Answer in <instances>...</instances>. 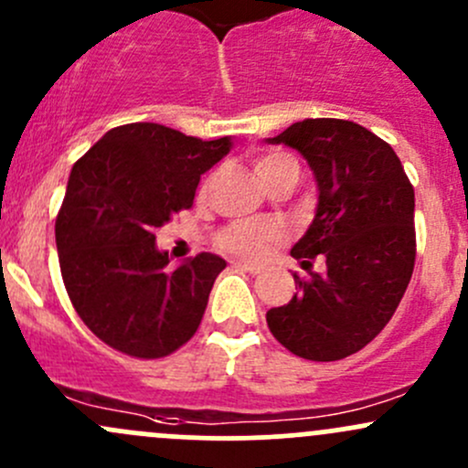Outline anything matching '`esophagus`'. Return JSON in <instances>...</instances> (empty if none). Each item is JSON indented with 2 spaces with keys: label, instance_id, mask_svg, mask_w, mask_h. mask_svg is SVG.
I'll use <instances>...</instances> for the list:
<instances>
[{
  "label": "esophagus",
  "instance_id": "obj_1",
  "mask_svg": "<svg viewBox=\"0 0 468 468\" xmlns=\"http://www.w3.org/2000/svg\"><path fill=\"white\" fill-rule=\"evenodd\" d=\"M233 267L239 269V271H247V273H253V275L262 273V267H258V264H253V262H244V260H235Z\"/></svg>",
  "mask_w": 468,
  "mask_h": 468
}]
</instances>
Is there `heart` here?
I'll list each match as a JSON object with an SVG mask.
<instances>
[{"label": "heart", "instance_id": "1", "mask_svg": "<svg viewBox=\"0 0 468 468\" xmlns=\"http://www.w3.org/2000/svg\"><path fill=\"white\" fill-rule=\"evenodd\" d=\"M287 164H296V161L284 152H267L255 161V170L260 179L267 181L275 170ZM275 238H278V226L269 221H233L221 230L218 242L221 249L239 258H260Z\"/></svg>", "mask_w": 468, "mask_h": 468}]
</instances>
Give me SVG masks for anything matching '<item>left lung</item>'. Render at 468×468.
Here are the masks:
<instances>
[{
  "instance_id": "1",
  "label": "left lung",
  "mask_w": 468,
  "mask_h": 468,
  "mask_svg": "<svg viewBox=\"0 0 468 468\" xmlns=\"http://www.w3.org/2000/svg\"><path fill=\"white\" fill-rule=\"evenodd\" d=\"M267 141L298 150L314 172L316 215L292 255L304 269L324 260V273H293L298 292L269 309V329L300 358L338 361L363 350L406 293L415 190L395 150L352 121L304 118Z\"/></svg>"
}]
</instances>
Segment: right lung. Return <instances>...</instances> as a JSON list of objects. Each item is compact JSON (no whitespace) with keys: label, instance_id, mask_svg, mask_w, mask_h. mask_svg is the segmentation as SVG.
<instances>
[{"label":"right lung","instance_id":"add662e5","mask_svg":"<svg viewBox=\"0 0 468 468\" xmlns=\"http://www.w3.org/2000/svg\"><path fill=\"white\" fill-rule=\"evenodd\" d=\"M230 139L201 141L159 122L107 132L76 161L56 219L69 298L114 350L161 358L193 338L224 260L199 253L170 269L154 230L193 206Z\"/></svg>","mask_w":468,"mask_h":468}]
</instances>
